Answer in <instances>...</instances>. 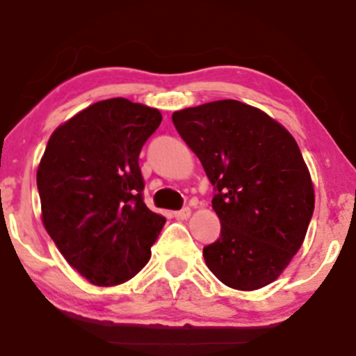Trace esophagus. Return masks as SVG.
<instances>
[{
	"mask_svg": "<svg viewBox=\"0 0 356 356\" xmlns=\"http://www.w3.org/2000/svg\"><path fill=\"white\" fill-rule=\"evenodd\" d=\"M174 216H175V219H181V220L189 219L191 218V207H184V209H181V211H175Z\"/></svg>",
	"mask_w": 356,
	"mask_h": 356,
	"instance_id": "esophagus-1",
	"label": "esophagus"
}]
</instances>
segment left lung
I'll list each match as a JSON object with an SVG mask.
<instances>
[{
	"instance_id": "left-lung-1",
	"label": "left lung",
	"mask_w": 356,
	"mask_h": 356,
	"mask_svg": "<svg viewBox=\"0 0 356 356\" xmlns=\"http://www.w3.org/2000/svg\"><path fill=\"white\" fill-rule=\"evenodd\" d=\"M214 186L220 236L204 259L220 283L252 291L276 280L303 244L314 209L296 140L263 110L218 100L172 113Z\"/></svg>"
}]
</instances>
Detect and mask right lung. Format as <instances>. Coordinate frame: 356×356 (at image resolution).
Returning <instances> with one entry per match:
<instances>
[{
	"mask_svg": "<svg viewBox=\"0 0 356 356\" xmlns=\"http://www.w3.org/2000/svg\"><path fill=\"white\" fill-rule=\"evenodd\" d=\"M157 108L97 102L51 134L36 172L43 226L68 264L95 286L129 281L149 263L165 218L145 206L142 147Z\"/></svg>",
	"mask_w": 356,
	"mask_h": 356,
	"instance_id": "add662e5",
	"label": "right lung"
}]
</instances>
